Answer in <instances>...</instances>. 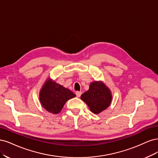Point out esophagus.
I'll list each match as a JSON object with an SVG mask.
<instances>
[{"instance_id": "esophagus-1", "label": "esophagus", "mask_w": 158, "mask_h": 158, "mask_svg": "<svg viewBox=\"0 0 158 158\" xmlns=\"http://www.w3.org/2000/svg\"><path fill=\"white\" fill-rule=\"evenodd\" d=\"M81 94H82V92H76V96H77L78 98H79V97H80V95H81Z\"/></svg>"}]
</instances>
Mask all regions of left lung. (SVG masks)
<instances>
[{
  "instance_id": "obj_1",
  "label": "left lung",
  "mask_w": 158,
  "mask_h": 158,
  "mask_svg": "<svg viewBox=\"0 0 158 158\" xmlns=\"http://www.w3.org/2000/svg\"><path fill=\"white\" fill-rule=\"evenodd\" d=\"M80 99L88 105L91 111L99 114L111 105L112 94L102 81H94L90 84L89 89L82 94Z\"/></svg>"
}]
</instances>
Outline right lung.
Returning <instances> with one entry per match:
<instances>
[{"instance_id": "1", "label": "right lung", "mask_w": 158, "mask_h": 158, "mask_svg": "<svg viewBox=\"0 0 158 158\" xmlns=\"http://www.w3.org/2000/svg\"><path fill=\"white\" fill-rule=\"evenodd\" d=\"M76 95L63 85L48 78L40 92V100L41 106L46 111L52 114H58L69 99Z\"/></svg>"}]
</instances>
